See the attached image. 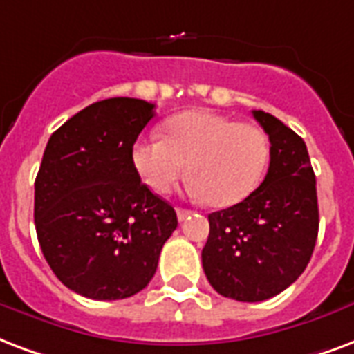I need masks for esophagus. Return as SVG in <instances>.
Wrapping results in <instances>:
<instances>
[{"label": "esophagus", "mask_w": 354, "mask_h": 354, "mask_svg": "<svg viewBox=\"0 0 354 354\" xmlns=\"http://www.w3.org/2000/svg\"><path fill=\"white\" fill-rule=\"evenodd\" d=\"M176 214H178V219H180V221H185V219L191 216V212L185 210V208H178Z\"/></svg>", "instance_id": "1"}]
</instances>
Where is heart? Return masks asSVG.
Instances as JSON below:
<instances>
[{"mask_svg": "<svg viewBox=\"0 0 354 354\" xmlns=\"http://www.w3.org/2000/svg\"><path fill=\"white\" fill-rule=\"evenodd\" d=\"M270 142L259 125L240 124L214 111H187L165 124V137L146 135L131 148V163L142 184L157 195L180 178L214 208L242 203L263 182Z\"/></svg>", "mask_w": 354, "mask_h": 354, "instance_id": "obj_1", "label": "heart"}]
</instances>
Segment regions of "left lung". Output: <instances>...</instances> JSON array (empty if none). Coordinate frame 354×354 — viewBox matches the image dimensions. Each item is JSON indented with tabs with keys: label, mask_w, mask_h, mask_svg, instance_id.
I'll return each mask as SVG.
<instances>
[{
	"label": "left lung",
	"mask_w": 354,
	"mask_h": 354,
	"mask_svg": "<svg viewBox=\"0 0 354 354\" xmlns=\"http://www.w3.org/2000/svg\"><path fill=\"white\" fill-rule=\"evenodd\" d=\"M270 138V167L263 184L225 210L208 216L203 268L221 297L261 302L298 279L319 232L315 174L308 148L268 112L253 111Z\"/></svg>",
	"instance_id": "8db88e82"
}]
</instances>
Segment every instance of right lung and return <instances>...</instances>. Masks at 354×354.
Instances as JSON below:
<instances>
[{"mask_svg": "<svg viewBox=\"0 0 354 354\" xmlns=\"http://www.w3.org/2000/svg\"><path fill=\"white\" fill-rule=\"evenodd\" d=\"M156 104L112 97L52 133L35 178L39 245L56 277L91 300H122L150 283L174 208L133 169L131 148Z\"/></svg>", "mask_w": 354, "mask_h": 354, "instance_id": "1", "label": "right lung"}]
</instances>
